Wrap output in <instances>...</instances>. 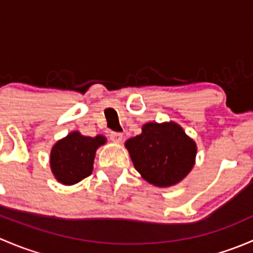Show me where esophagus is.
I'll use <instances>...</instances> for the list:
<instances>
[{"mask_svg":"<svg viewBox=\"0 0 253 253\" xmlns=\"http://www.w3.org/2000/svg\"><path fill=\"white\" fill-rule=\"evenodd\" d=\"M109 137L115 143H120L122 141V134L120 132H109Z\"/></svg>","mask_w":253,"mask_h":253,"instance_id":"esophagus-1","label":"esophagus"}]
</instances>
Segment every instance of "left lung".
I'll list each match as a JSON object with an SVG mask.
<instances>
[{
  "mask_svg": "<svg viewBox=\"0 0 253 253\" xmlns=\"http://www.w3.org/2000/svg\"><path fill=\"white\" fill-rule=\"evenodd\" d=\"M126 148L137 171L158 187L180 182L192 169L197 152L195 142L174 122L144 125Z\"/></svg>",
  "mask_w": 253,
  "mask_h": 253,
  "instance_id": "1",
  "label": "left lung"
}]
</instances>
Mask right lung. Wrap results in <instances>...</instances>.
Instances as JSON below:
<instances>
[{"instance_id":"right-lung-1","label":"right lung","mask_w":253,"mask_h":253,"mask_svg":"<svg viewBox=\"0 0 253 253\" xmlns=\"http://www.w3.org/2000/svg\"><path fill=\"white\" fill-rule=\"evenodd\" d=\"M105 137H85L72 132L58 141L51 150L50 164L53 175L65 185H73L88 177L93 170L95 150L105 143Z\"/></svg>"}]
</instances>
